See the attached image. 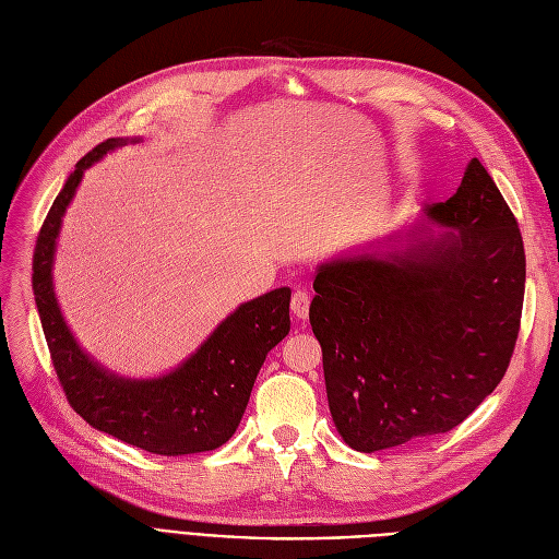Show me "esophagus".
<instances>
[{
	"label": "esophagus",
	"instance_id": "1",
	"mask_svg": "<svg viewBox=\"0 0 559 559\" xmlns=\"http://www.w3.org/2000/svg\"><path fill=\"white\" fill-rule=\"evenodd\" d=\"M292 311L298 321H307L309 317V294L307 292H296L292 298Z\"/></svg>",
	"mask_w": 559,
	"mask_h": 559
}]
</instances>
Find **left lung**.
<instances>
[{
	"label": "left lung",
	"mask_w": 559,
	"mask_h": 559,
	"mask_svg": "<svg viewBox=\"0 0 559 559\" xmlns=\"http://www.w3.org/2000/svg\"><path fill=\"white\" fill-rule=\"evenodd\" d=\"M309 323L348 448L448 433L498 388L521 328L519 222L473 158L415 225L321 263Z\"/></svg>",
	"instance_id": "8db88e82"
}]
</instances>
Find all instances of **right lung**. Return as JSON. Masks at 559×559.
<instances>
[{
    "label": "right lung",
    "mask_w": 559,
    "mask_h": 559,
    "mask_svg": "<svg viewBox=\"0 0 559 559\" xmlns=\"http://www.w3.org/2000/svg\"><path fill=\"white\" fill-rule=\"evenodd\" d=\"M135 142L140 138H111L88 151L57 194L34 250L38 317L66 399L94 429L160 456L209 452L234 436L265 355L292 330V288L238 305L188 360L163 376L128 378L96 362L61 314L52 282L57 238L84 171Z\"/></svg>",
    "instance_id": "right-lung-1"
}]
</instances>
